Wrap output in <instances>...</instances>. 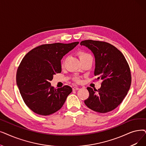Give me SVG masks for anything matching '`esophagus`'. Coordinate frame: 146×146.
I'll use <instances>...</instances> for the list:
<instances>
[{
  "instance_id": "esophagus-1",
  "label": "esophagus",
  "mask_w": 146,
  "mask_h": 146,
  "mask_svg": "<svg viewBox=\"0 0 146 146\" xmlns=\"http://www.w3.org/2000/svg\"><path fill=\"white\" fill-rule=\"evenodd\" d=\"M78 90H79V87H73V91H77Z\"/></svg>"
}]
</instances>
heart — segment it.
<instances>
[{"mask_svg":"<svg viewBox=\"0 0 146 146\" xmlns=\"http://www.w3.org/2000/svg\"><path fill=\"white\" fill-rule=\"evenodd\" d=\"M79 58L80 59L85 58V57H87V56H91L88 54H86V53L84 52H79ZM75 80L78 82V81H79V79L78 78H75Z\"/></svg>","mask_w":146,"mask_h":146,"instance_id":"heart-1","label":"heart"}]
</instances>
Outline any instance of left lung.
<instances>
[{
    "label": "left lung",
    "mask_w": 146,
    "mask_h": 146,
    "mask_svg": "<svg viewBox=\"0 0 146 146\" xmlns=\"http://www.w3.org/2000/svg\"><path fill=\"white\" fill-rule=\"evenodd\" d=\"M80 45L91 50L96 62L94 76L103 80L98 90L87 88L90 96L84 103L95 111H110L122 103L129 90L131 76L128 62L122 53L109 43L86 40Z\"/></svg>",
    "instance_id": "left-lung-1"
}]
</instances>
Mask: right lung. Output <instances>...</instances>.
Instances as JSON below:
<instances>
[{
  "instance_id": "add662e5",
  "label": "right lung",
  "mask_w": 146,
  "mask_h": 146,
  "mask_svg": "<svg viewBox=\"0 0 146 146\" xmlns=\"http://www.w3.org/2000/svg\"><path fill=\"white\" fill-rule=\"evenodd\" d=\"M79 42L46 44L31 50L23 58L16 76L17 85L29 108L47 116L59 110L72 88L68 85L55 89L50 81L61 72V60Z\"/></svg>"
}]
</instances>
